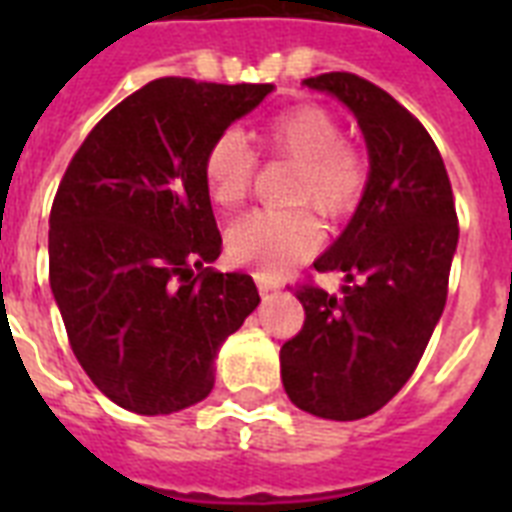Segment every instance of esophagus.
Instances as JSON below:
<instances>
[{
    "instance_id": "esophagus-1",
    "label": "esophagus",
    "mask_w": 512,
    "mask_h": 512,
    "mask_svg": "<svg viewBox=\"0 0 512 512\" xmlns=\"http://www.w3.org/2000/svg\"><path fill=\"white\" fill-rule=\"evenodd\" d=\"M255 281H257V289H260V295H268V292H276L279 289V281L268 279L263 273H255Z\"/></svg>"
}]
</instances>
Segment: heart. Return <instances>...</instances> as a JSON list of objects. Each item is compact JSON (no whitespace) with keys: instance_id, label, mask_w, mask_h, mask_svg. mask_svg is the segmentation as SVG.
Listing matches in <instances>:
<instances>
[{"instance_id":"heart-1","label":"heart","mask_w":512,"mask_h":512,"mask_svg":"<svg viewBox=\"0 0 512 512\" xmlns=\"http://www.w3.org/2000/svg\"><path fill=\"white\" fill-rule=\"evenodd\" d=\"M257 138L265 156L292 164L287 201L295 207L247 215L231 225L225 249L233 263L279 276L321 247L324 228L313 208L329 223L356 215L372 183V159L342 138L340 119L316 103L268 116ZM255 170V154L233 132L215 138L201 164L209 199L220 209L241 207L252 191Z\"/></svg>"}]
</instances>
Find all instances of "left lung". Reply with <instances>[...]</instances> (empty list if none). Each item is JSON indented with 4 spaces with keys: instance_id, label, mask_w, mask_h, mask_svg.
<instances>
[{
    "instance_id": "left-lung-1",
    "label": "left lung",
    "mask_w": 512,
    "mask_h": 512,
    "mask_svg": "<svg viewBox=\"0 0 512 512\" xmlns=\"http://www.w3.org/2000/svg\"><path fill=\"white\" fill-rule=\"evenodd\" d=\"M305 84L356 114L372 183L340 239L313 263L345 276L342 297L297 284L305 321L281 345V380L303 412L348 422L382 409L420 364L444 313L460 225L444 159L420 119L348 71Z\"/></svg>"
}]
</instances>
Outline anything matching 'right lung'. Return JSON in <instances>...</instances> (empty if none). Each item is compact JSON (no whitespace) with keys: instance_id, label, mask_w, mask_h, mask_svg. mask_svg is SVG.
<instances>
[{"instance_id":"right-lung-1","label":"right lung","mask_w":512,"mask_h":512,"mask_svg":"<svg viewBox=\"0 0 512 512\" xmlns=\"http://www.w3.org/2000/svg\"><path fill=\"white\" fill-rule=\"evenodd\" d=\"M273 84L164 76L114 106L68 162L50 212V287L76 361L135 414H172L215 385L225 337L260 303L215 263L201 164Z\"/></svg>"}]
</instances>
